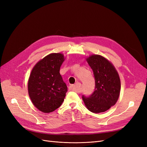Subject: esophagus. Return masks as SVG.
Returning a JSON list of instances; mask_svg holds the SVG:
<instances>
[{
    "label": "esophagus",
    "instance_id": "obj_1",
    "mask_svg": "<svg viewBox=\"0 0 147 147\" xmlns=\"http://www.w3.org/2000/svg\"><path fill=\"white\" fill-rule=\"evenodd\" d=\"M82 86V84L80 83H77L76 84H75V85H73L72 86V88H74V90L77 92H80V87Z\"/></svg>",
    "mask_w": 147,
    "mask_h": 147
}]
</instances>
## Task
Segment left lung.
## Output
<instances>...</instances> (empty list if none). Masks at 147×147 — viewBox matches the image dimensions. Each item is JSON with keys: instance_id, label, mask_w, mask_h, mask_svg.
<instances>
[{"instance_id": "1", "label": "left lung", "mask_w": 147, "mask_h": 147, "mask_svg": "<svg viewBox=\"0 0 147 147\" xmlns=\"http://www.w3.org/2000/svg\"><path fill=\"white\" fill-rule=\"evenodd\" d=\"M93 71L95 90L91 96L82 97L86 107L95 113L104 112L113 106L119 98L121 82L114 65L105 57L92 55L86 58Z\"/></svg>"}]
</instances>
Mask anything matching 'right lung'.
Returning <instances> with one entry per match:
<instances>
[{"mask_svg": "<svg viewBox=\"0 0 147 147\" xmlns=\"http://www.w3.org/2000/svg\"><path fill=\"white\" fill-rule=\"evenodd\" d=\"M62 53H51L37 62L31 71L28 88L34 105L43 113L59 108L67 91V87L59 73L64 61Z\"/></svg>", "mask_w": 147, "mask_h": 147, "instance_id": "right-lung-1", "label": "right lung"}]
</instances>
